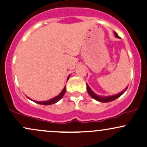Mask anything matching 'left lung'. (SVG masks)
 Returning a JSON list of instances; mask_svg holds the SVG:
<instances>
[{"instance_id": "obj_1", "label": "left lung", "mask_w": 147, "mask_h": 147, "mask_svg": "<svg viewBox=\"0 0 147 147\" xmlns=\"http://www.w3.org/2000/svg\"><path fill=\"white\" fill-rule=\"evenodd\" d=\"M114 34H115V37H117V38H120V37L118 36V34H117L116 32H114ZM127 87H128V86H127L125 89L123 91V92H120V93H118V94H115V95H113V96H104L97 95L96 94L94 93L93 91H92V89H91V88L89 87V85H88V84H86V89H87L88 94L90 95V96L92 97L94 99L96 100V101H100V102H104V103H107V102H110V101H114L115 99L118 98V97H120V96L122 95V94H123L125 92V91L127 90Z\"/></svg>"}]
</instances>
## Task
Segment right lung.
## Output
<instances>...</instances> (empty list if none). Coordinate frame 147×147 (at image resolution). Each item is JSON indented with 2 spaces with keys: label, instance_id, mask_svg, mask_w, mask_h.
<instances>
[{
  "label": "right lung",
  "instance_id": "right-lung-1",
  "mask_svg": "<svg viewBox=\"0 0 147 147\" xmlns=\"http://www.w3.org/2000/svg\"><path fill=\"white\" fill-rule=\"evenodd\" d=\"M69 78V75L68 76V78H67V80H68ZM65 92H66V88L64 87V89L62 90V92H61V93L58 94V96H56L55 97H54V98H51V99L48 100V101H34V102L36 103H38V104L45 105V106H47V105L53 104V103H57V102H58V101H60V100L63 98V96H64V94H65ZM29 99H30V98H29Z\"/></svg>",
  "mask_w": 147,
  "mask_h": 147
}]
</instances>
